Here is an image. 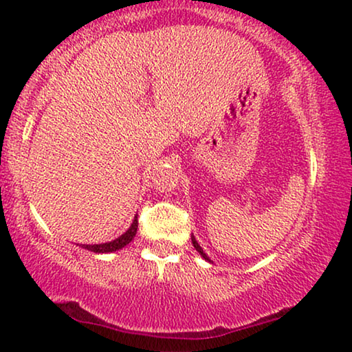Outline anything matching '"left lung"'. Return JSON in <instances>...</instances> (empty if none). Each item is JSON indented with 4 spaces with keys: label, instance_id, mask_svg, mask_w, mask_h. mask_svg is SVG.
I'll use <instances>...</instances> for the list:
<instances>
[{
    "label": "left lung",
    "instance_id": "left-lung-1",
    "mask_svg": "<svg viewBox=\"0 0 352 352\" xmlns=\"http://www.w3.org/2000/svg\"><path fill=\"white\" fill-rule=\"evenodd\" d=\"M192 243H194V247H195V250H197V252H199V253L201 254V256H204V258L206 259V261H210V258H208V256H206V254H205V252H204V250H201V247H200V245H199V243H197V240H195V237H192Z\"/></svg>",
    "mask_w": 352,
    "mask_h": 352
}]
</instances>
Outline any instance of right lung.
Returning a JSON list of instances; mask_svg holds the SVG:
<instances>
[{"mask_svg": "<svg viewBox=\"0 0 352 352\" xmlns=\"http://www.w3.org/2000/svg\"><path fill=\"white\" fill-rule=\"evenodd\" d=\"M136 232H138V216H136V218H134L131 228H129L123 235H120L118 239H115V240H112V242H109V243L85 245L83 248L91 250V252H94V253H110V252H117V250L123 248L124 245H128L129 242H131V240L134 239V235H136Z\"/></svg>", "mask_w": 352, "mask_h": 352, "instance_id": "1", "label": "right lung"}]
</instances>
